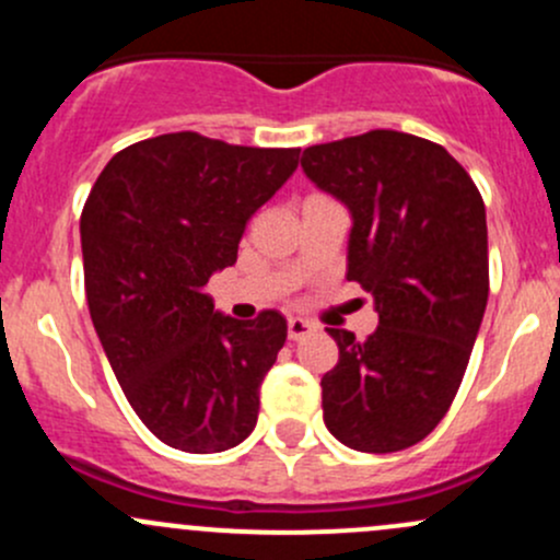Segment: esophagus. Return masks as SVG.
I'll return each instance as SVG.
<instances>
[{
    "label": "esophagus",
    "instance_id": "obj_1",
    "mask_svg": "<svg viewBox=\"0 0 560 560\" xmlns=\"http://www.w3.org/2000/svg\"><path fill=\"white\" fill-rule=\"evenodd\" d=\"M287 332H290V341H301V338L316 332V325L314 322L303 319V316H290V322H287Z\"/></svg>",
    "mask_w": 560,
    "mask_h": 560
}]
</instances>
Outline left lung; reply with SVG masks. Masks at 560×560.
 Here are the masks:
<instances>
[{
	"label": "left lung",
	"mask_w": 560,
	"mask_h": 560,
	"mask_svg": "<svg viewBox=\"0 0 560 560\" xmlns=\"http://www.w3.org/2000/svg\"><path fill=\"white\" fill-rule=\"evenodd\" d=\"M303 171L352 211L347 279L374 295L365 341L327 327L332 436L360 453L422 442L453 406L488 306V224L471 175L417 135L371 129L303 151Z\"/></svg>",
	"instance_id": "left-lung-1"
}]
</instances>
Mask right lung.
<instances>
[{
    "label": "right lung",
    "instance_id": "right-lung-1",
    "mask_svg": "<svg viewBox=\"0 0 560 560\" xmlns=\"http://www.w3.org/2000/svg\"><path fill=\"white\" fill-rule=\"evenodd\" d=\"M298 154L171 132L118 151L89 191V314L129 406L167 447L222 453L257 425L287 319L273 308L222 316L202 287L235 265L246 222L295 173Z\"/></svg>",
    "mask_w": 560,
    "mask_h": 560
}]
</instances>
